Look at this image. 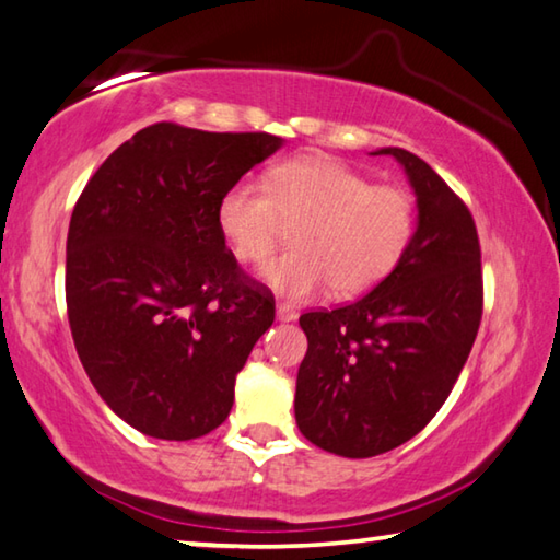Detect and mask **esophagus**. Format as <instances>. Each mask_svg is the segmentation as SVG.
<instances>
[{"instance_id":"esophagus-1","label":"esophagus","mask_w":560,"mask_h":560,"mask_svg":"<svg viewBox=\"0 0 560 560\" xmlns=\"http://www.w3.org/2000/svg\"><path fill=\"white\" fill-rule=\"evenodd\" d=\"M275 315H278L280 323H292V319H298L295 310H290L288 305H278V310H275Z\"/></svg>"}]
</instances>
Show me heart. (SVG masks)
Here are the masks:
<instances>
[{
	"instance_id": "obj_1",
	"label": "heart",
	"mask_w": 560,
	"mask_h": 560,
	"mask_svg": "<svg viewBox=\"0 0 560 560\" xmlns=\"http://www.w3.org/2000/svg\"><path fill=\"white\" fill-rule=\"evenodd\" d=\"M285 223H300L292 247L262 265L260 278L290 300H305L327 285L337 298L377 288L405 258L417 213L405 190L372 186L332 159H292L260 180L233 183L218 200V225L243 262L275 250Z\"/></svg>"
}]
</instances>
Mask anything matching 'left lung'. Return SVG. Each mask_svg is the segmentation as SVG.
Listing matches in <instances>:
<instances>
[{
    "instance_id": "1",
    "label": "left lung",
    "mask_w": 560,
    "mask_h": 560,
    "mask_svg": "<svg viewBox=\"0 0 560 560\" xmlns=\"http://www.w3.org/2000/svg\"><path fill=\"white\" fill-rule=\"evenodd\" d=\"M405 168L417 228L377 288L332 313L300 317L307 354L295 419L315 446L347 459L417 436L454 389L481 323V247L464 200L405 149H377Z\"/></svg>"
}]
</instances>
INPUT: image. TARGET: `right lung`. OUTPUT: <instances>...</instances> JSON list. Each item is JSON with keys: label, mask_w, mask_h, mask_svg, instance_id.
I'll return each instance as SVG.
<instances>
[{"label": "right lung", "mask_w": 560, "mask_h": 560, "mask_svg": "<svg viewBox=\"0 0 560 560\" xmlns=\"http://www.w3.org/2000/svg\"><path fill=\"white\" fill-rule=\"evenodd\" d=\"M282 145L270 133L141 128L101 163L67 237L79 360L114 415L188 442L223 424L235 377L275 319L218 225V200Z\"/></svg>", "instance_id": "obj_1"}]
</instances>
